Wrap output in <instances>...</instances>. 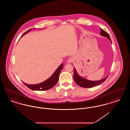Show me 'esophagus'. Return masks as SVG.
<instances>
[{
    "label": "esophagus",
    "instance_id": "34e87169",
    "mask_svg": "<svg viewBox=\"0 0 130 130\" xmlns=\"http://www.w3.org/2000/svg\"><path fill=\"white\" fill-rule=\"evenodd\" d=\"M73 60H74L73 58L70 57V58H69L68 59V60H67V63H72V62L73 61Z\"/></svg>",
    "mask_w": 130,
    "mask_h": 130
}]
</instances>
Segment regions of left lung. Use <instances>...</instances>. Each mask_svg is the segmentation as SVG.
<instances>
[{
  "instance_id": "8db88e82",
  "label": "left lung",
  "mask_w": 130,
  "mask_h": 130,
  "mask_svg": "<svg viewBox=\"0 0 130 130\" xmlns=\"http://www.w3.org/2000/svg\"><path fill=\"white\" fill-rule=\"evenodd\" d=\"M100 35L101 36H103L107 37L110 41L111 43V39L109 35L103 29H100ZM108 75L107 76L104 78L101 79L100 80L98 81H90L86 79L85 78H82L79 74H77L76 69L74 68V79L75 82V83L79 86L83 87V88H92L94 86H97L101 84V83L103 82L104 81L106 80L107 78L108 77Z\"/></svg>"
}]
</instances>
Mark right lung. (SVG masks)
I'll return each mask as SVG.
<instances>
[{"label": "right lung", "instance_id": "right-lung-1", "mask_svg": "<svg viewBox=\"0 0 130 130\" xmlns=\"http://www.w3.org/2000/svg\"><path fill=\"white\" fill-rule=\"evenodd\" d=\"M31 30V29L29 30L28 31H26L25 33H24L22 35L21 37L25 35V34L29 32ZM63 64H61L56 70V71L54 73V74L51 75V76H50L49 78L47 80L44 81L41 83L37 84H28L24 82L23 83L26 86L32 90L45 91V90H49L50 89H51L52 88H53L57 83V81L58 80L59 75L61 71L63 69Z\"/></svg>", "mask_w": 130, "mask_h": 130}]
</instances>
